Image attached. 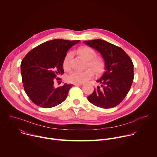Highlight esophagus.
<instances>
[{
  "instance_id": "1",
  "label": "esophagus",
  "mask_w": 157,
  "mask_h": 157,
  "mask_svg": "<svg viewBox=\"0 0 157 157\" xmlns=\"http://www.w3.org/2000/svg\"><path fill=\"white\" fill-rule=\"evenodd\" d=\"M84 84L83 83H75L74 84L75 86H82Z\"/></svg>"
}]
</instances>
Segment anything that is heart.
<instances>
[{"label":"heart","instance_id":"obj_1","mask_svg":"<svg viewBox=\"0 0 157 157\" xmlns=\"http://www.w3.org/2000/svg\"><path fill=\"white\" fill-rule=\"evenodd\" d=\"M78 52L86 59L88 60L87 66L91 68L84 71H73L67 77L68 82L75 83H84L90 79L94 76V72L97 75L101 74L104 70V63L102 60L97 58L96 53L90 47H83L79 49ZM73 56L72 52L67 53L63 59V65L66 70L71 68V59Z\"/></svg>","mask_w":157,"mask_h":157}]
</instances>
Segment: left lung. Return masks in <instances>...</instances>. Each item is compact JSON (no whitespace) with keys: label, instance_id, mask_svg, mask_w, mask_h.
Here are the masks:
<instances>
[{"label":"left lung","instance_id":"8db88e82","mask_svg":"<svg viewBox=\"0 0 157 157\" xmlns=\"http://www.w3.org/2000/svg\"><path fill=\"white\" fill-rule=\"evenodd\" d=\"M84 43L99 52L105 63V72L96 81L101 87L94 88L87 98L97 107L109 109L116 107L125 98L133 80V64L120 47L105 40L97 39Z\"/></svg>","mask_w":157,"mask_h":157}]
</instances>
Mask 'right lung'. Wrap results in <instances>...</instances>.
<instances>
[{"instance_id":"obj_1","label":"right lung","mask_w":157,"mask_h":157,"mask_svg":"<svg viewBox=\"0 0 157 157\" xmlns=\"http://www.w3.org/2000/svg\"><path fill=\"white\" fill-rule=\"evenodd\" d=\"M80 40L55 39L44 42L29 52L21 63L25 91L30 100L43 108L63 102L73 84L55 87L54 82L63 75V62L67 52Z\"/></svg>"}]
</instances>
